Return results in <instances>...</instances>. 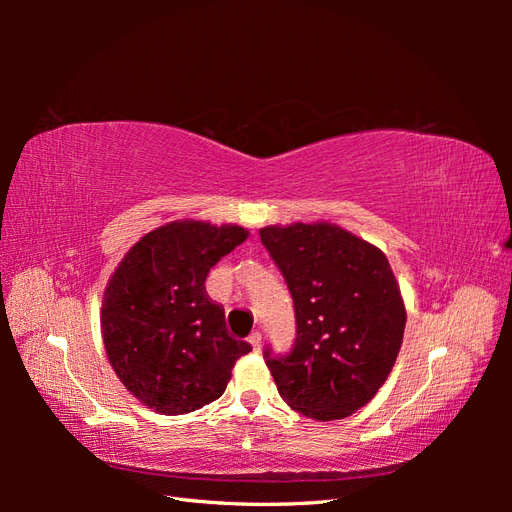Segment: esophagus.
I'll return each mask as SVG.
<instances>
[{
  "instance_id": "1",
  "label": "esophagus",
  "mask_w": 512,
  "mask_h": 512,
  "mask_svg": "<svg viewBox=\"0 0 512 512\" xmlns=\"http://www.w3.org/2000/svg\"><path fill=\"white\" fill-rule=\"evenodd\" d=\"M247 342H250V346L258 352V350H260V344H262V335L256 331V333H252L250 337H247Z\"/></svg>"
}]
</instances>
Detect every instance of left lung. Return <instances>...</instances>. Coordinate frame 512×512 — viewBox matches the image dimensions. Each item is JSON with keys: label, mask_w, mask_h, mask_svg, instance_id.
<instances>
[{"label": "left lung", "mask_w": 512, "mask_h": 512, "mask_svg": "<svg viewBox=\"0 0 512 512\" xmlns=\"http://www.w3.org/2000/svg\"><path fill=\"white\" fill-rule=\"evenodd\" d=\"M294 301L297 339L286 356L265 350L286 404L337 421L374 399L404 342L406 305L384 252L331 224L260 228Z\"/></svg>", "instance_id": "left-lung-1"}]
</instances>
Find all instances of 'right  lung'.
<instances>
[{
    "label": "right lung",
    "instance_id": "add662e5",
    "mask_svg": "<svg viewBox=\"0 0 512 512\" xmlns=\"http://www.w3.org/2000/svg\"><path fill=\"white\" fill-rule=\"evenodd\" d=\"M247 235L237 224L170 222L138 239L108 280L100 309L108 363L153 412L211 404L252 350L228 335L222 305L205 290L211 267Z\"/></svg>",
    "mask_w": 512,
    "mask_h": 512
}]
</instances>
